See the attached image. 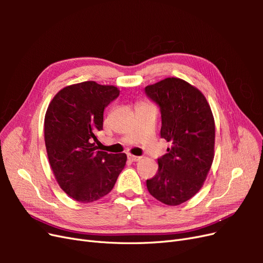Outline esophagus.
<instances>
[{"mask_svg": "<svg viewBox=\"0 0 263 263\" xmlns=\"http://www.w3.org/2000/svg\"><path fill=\"white\" fill-rule=\"evenodd\" d=\"M128 159H129V161H132V162H137V161H139V160H140L141 157H138V156H133V155H128Z\"/></svg>", "mask_w": 263, "mask_h": 263, "instance_id": "1", "label": "esophagus"}]
</instances>
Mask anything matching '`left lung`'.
Segmentation results:
<instances>
[{"label":"left lung","instance_id":"8db88e82","mask_svg":"<svg viewBox=\"0 0 263 263\" xmlns=\"http://www.w3.org/2000/svg\"><path fill=\"white\" fill-rule=\"evenodd\" d=\"M145 93L160 108V136L171 145L158 158V172L147 180V189L163 204L180 205L200 191L212 166V109L200 90L178 78L148 85Z\"/></svg>","mask_w":263,"mask_h":263}]
</instances>
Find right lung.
<instances>
[{"label": "right lung", "instance_id": "add662e5", "mask_svg": "<svg viewBox=\"0 0 263 263\" xmlns=\"http://www.w3.org/2000/svg\"><path fill=\"white\" fill-rule=\"evenodd\" d=\"M113 85L85 81L63 87L47 108L44 124L49 163L60 187L81 203L108 194L126 164L125 154L98 150L103 114L118 98Z\"/></svg>", "mask_w": 263, "mask_h": 263}]
</instances>
